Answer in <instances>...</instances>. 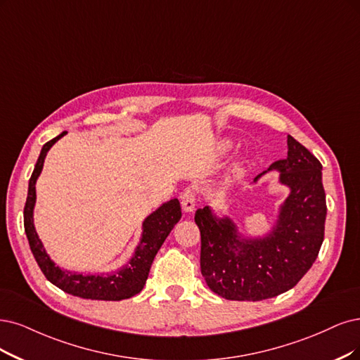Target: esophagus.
Returning a JSON list of instances; mask_svg holds the SVG:
<instances>
[{
    "mask_svg": "<svg viewBox=\"0 0 360 360\" xmlns=\"http://www.w3.org/2000/svg\"><path fill=\"white\" fill-rule=\"evenodd\" d=\"M181 206H182V210L187 212V214H191V212H194V209H195V194L190 188L182 193Z\"/></svg>",
    "mask_w": 360,
    "mask_h": 360,
    "instance_id": "1",
    "label": "esophagus"
}]
</instances>
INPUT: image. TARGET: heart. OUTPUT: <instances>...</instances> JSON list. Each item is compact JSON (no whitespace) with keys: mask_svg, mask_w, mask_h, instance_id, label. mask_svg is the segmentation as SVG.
<instances>
[{"mask_svg":"<svg viewBox=\"0 0 360 360\" xmlns=\"http://www.w3.org/2000/svg\"><path fill=\"white\" fill-rule=\"evenodd\" d=\"M230 148H231V145H230L229 142H224V143L221 145V150H222V151H229Z\"/></svg>","mask_w":360,"mask_h":360,"instance_id":"heart-1","label":"heart"}]
</instances>
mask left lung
Instances as JSON below:
<instances>
[{
	"label": "left lung",
	"instance_id": "1",
	"mask_svg": "<svg viewBox=\"0 0 360 360\" xmlns=\"http://www.w3.org/2000/svg\"><path fill=\"white\" fill-rule=\"evenodd\" d=\"M277 172L289 190L269 231L245 234L230 215L205 206L195 212L200 229V267L207 286L231 301L274 298L294 288L317 258L323 243L326 197L322 165L288 136V157L254 179Z\"/></svg>",
	"mask_w": 360,
	"mask_h": 360
}]
</instances>
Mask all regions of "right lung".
Here are the masks:
<instances>
[{
  "instance_id": "add662e5",
  "label": "right lung",
  "mask_w": 360,
  "mask_h": 360,
  "mask_svg": "<svg viewBox=\"0 0 360 360\" xmlns=\"http://www.w3.org/2000/svg\"><path fill=\"white\" fill-rule=\"evenodd\" d=\"M66 131H62L59 136L53 138L43 145L41 153L37 160V165L30 179L28 197L23 209V224L25 233L28 237L32 255L39 265V269L51 282L66 294L79 297L84 300H99V301H120L139 294L142 290L154 257L162 248L166 237L170 234L173 227L181 219V205L178 198H170L169 202L160 205L154 212L142 221V233L139 243L135 248L131 258L123 265L122 269L110 273L101 274H84L71 270H63L56 262L50 258L46 248L39 238L34 225V207L37 202L35 184L43 170L44 160L50 148L55 145Z\"/></svg>"
}]
</instances>
